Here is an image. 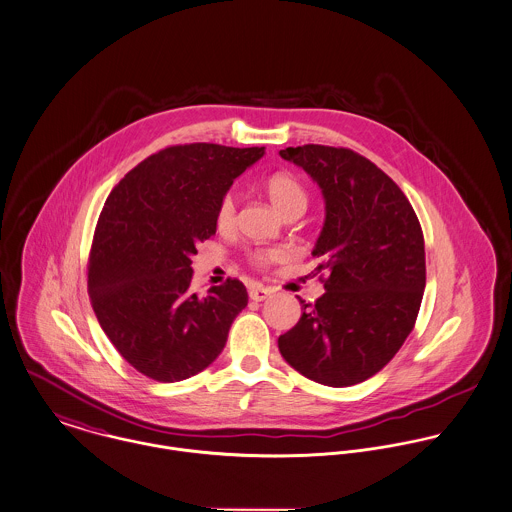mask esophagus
<instances>
[{"mask_svg": "<svg viewBox=\"0 0 512 512\" xmlns=\"http://www.w3.org/2000/svg\"><path fill=\"white\" fill-rule=\"evenodd\" d=\"M271 294V288L263 286V284H251L249 286V298L255 300V302H263L265 298H269Z\"/></svg>", "mask_w": 512, "mask_h": 512, "instance_id": "34e87169", "label": "esophagus"}]
</instances>
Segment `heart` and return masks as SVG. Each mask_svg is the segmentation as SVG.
<instances>
[{"label": "heart", "instance_id": "b5f03b06", "mask_svg": "<svg viewBox=\"0 0 512 512\" xmlns=\"http://www.w3.org/2000/svg\"><path fill=\"white\" fill-rule=\"evenodd\" d=\"M265 192L275 206L279 214H288L294 210L304 212L308 204V192L304 184L290 172H275L265 180ZM235 220V196L228 192L222 196L218 210H216V224L220 229H228L233 226ZM284 251L281 249H269V251H255L253 261L259 265L273 263L277 259H283Z\"/></svg>", "mask_w": 512, "mask_h": 512}]
</instances>
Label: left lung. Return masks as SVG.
I'll return each instance as SVG.
<instances>
[{"mask_svg":"<svg viewBox=\"0 0 512 512\" xmlns=\"http://www.w3.org/2000/svg\"><path fill=\"white\" fill-rule=\"evenodd\" d=\"M279 155L322 190L326 220L312 255L328 271L314 304L298 298L304 312L279 338L281 355L320 385L363 383L414 328L426 286L420 222L397 184L349 149L304 145Z\"/></svg>","mask_w":512,"mask_h":512,"instance_id":"1","label":"left lung"}]
</instances>
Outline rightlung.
<instances>
[{"mask_svg":"<svg viewBox=\"0 0 512 512\" xmlns=\"http://www.w3.org/2000/svg\"><path fill=\"white\" fill-rule=\"evenodd\" d=\"M265 147L176 145L127 172L100 214L88 292L106 336L139 373L161 383L188 379L222 353L247 306L237 279L190 290L196 243L216 233V210L233 180Z\"/></svg>","mask_w":512,"mask_h":512,"instance_id":"1","label":"right lung"}]
</instances>
